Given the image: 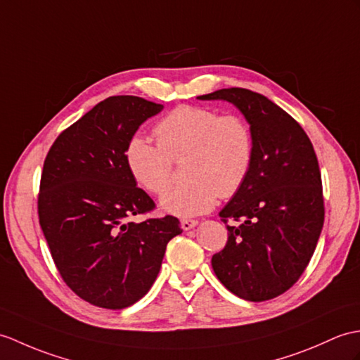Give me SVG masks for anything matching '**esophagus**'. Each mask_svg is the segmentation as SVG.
<instances>
[{"instance_id": "34e87169", "label": "esophagus", "mask_w": 360, "mask_h": 360, "mask_svg": "<svg viewBox=\"0 0 360 360\" xmlns=\"http://www.w3.org/2000/svg\"><path fill=\"white\" fill-rule=\"evenodd\" d=\"M196 224H198L196 219H181V227H182V230H186V231L193 229Z\"/></svg>"}]
</instances>
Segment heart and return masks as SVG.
<instances>
[{"label": "heart", "mask_w": 360, "mask_h": 360, "mask_svg": "<svg viewBox=\"0 0 360 360\" xmlns=\"http://www.w3.org/2000/svg\"><path fill=\"white\" fill-rule=\"evenodd\" d=\"M155 136L158 144L131 136L124 158L139 186L161 195L171 183L172 161L188 156L184 172L189 179L161 199V207L172 214L188 218L210 212L219 196L238 193L252 169L253 133L240 115L179 105L156 124Z\"/></svg>", "instance_id": "b5f03b06"}]
</instances>
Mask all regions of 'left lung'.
<instances>
[{
    "mask_svg": "<svg viewBox=\"0 0 360 360\" xmlns=\"http://www.w3.org/2000/svg\"><path fill=\"white\" fill-rule=\"evenodd\" d=\"M199 99H224L253 133V164L219 216L229 239L212 266L222 285L252 302L285 293L299 281L321 236L325 207L319 162L300 124L256 91L230 87Z\"/></svg>",
    "mask_w": 360,
    "mask_h": 360,
    "instance_id": "obj_1",
    "label": "left lung"
}]
</instances>
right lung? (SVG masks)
I'll list each match as a JSON object with an SVG mask.
<instances>
[{
    "label": "right lung",
    "mask_w": 360,
    "mask_h": 360,
    "mask_svg": "<svg viewBox=\"0 0 360 360\" xmlns=\"http://www.w3.org/2000/svg\"><path fill=\"white\" fill-rule=\"evenodd\" d=\"M162 110L120 95L96 104L60 133L41 173L38 216L63 281L86 302L122 310L147 295L178 218L127 222L155 202L127 169L124 150L139 125Z\"/></svg>",
    "instance_id": "right-lung-1"
}]
</instances>
